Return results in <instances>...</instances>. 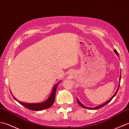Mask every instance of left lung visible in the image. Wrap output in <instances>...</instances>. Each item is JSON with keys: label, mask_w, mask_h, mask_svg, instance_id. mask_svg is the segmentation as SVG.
I'll list each match as a JSON object with an SVG mask.
<instances>
[{"label": "left lung", "mask_w": 129, "mask_h": 129, "mask_svg": "<svg viewBox=\"0 0 129 129\" xmlns=\"http://www.w3.org/2000/svg\"><path fill=\"white\" fill-rule=\"evenodd\" d=\"M114 52H115V53H116V54H117V56L119 57V53H118V52H117V51H116V49H114ZM121 80V75H120V80ZM119 86H120V85H119V87H118V88H117V91H116V92H115V93L114 94V95H113V96L112 97V98L110 99L109 101H107V102H105V103H104L103 104H102V105H99V106H96V107H94V108H90V107H86L85 106H84L83 105H82V104L81 103V102L79 101V100H78V99L77 98V102H78V104H79L80 106H81V107H82L83 108H85V109H90V110H97V109H100V108H101V107H103V106H104L105 105H106L107 104H108L109 102L110 101H111V100L114 98L115 97V96L116 95V93H117V91H118V90H119Z\"/></svg>", "instance_id": "obj_1"}]
</instances>
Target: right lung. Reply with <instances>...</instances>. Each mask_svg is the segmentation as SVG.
Segmentation results:
<instances>
[{"label": "right lung", "mask_w": 129, "mask_h": 129, "mask_svg": "<svg viewBox=\"0 0 129 129\" xmlns=\"http://www.w3.org/2000/svg\"><path fill=\"white\" fill-rule=\"evenodd\" d=\"M59 83L58 82L56 85H55L54 87L53 88V90L52 91V93L51 95L48 98V99L44 101L43 102H41V103H36V104H28V103H25V102H20L18 101V100L15 99L14 96H13V98H14L15 100H17L20 104L23 105V106H24L26 108L29 109L30 110H33V111H40V110H44L46 109L49 108L53 104L55 100V96H56V92L57 90V87Z\"/></svg>", "instance_id": "right-lung-1"}]
</instances>
